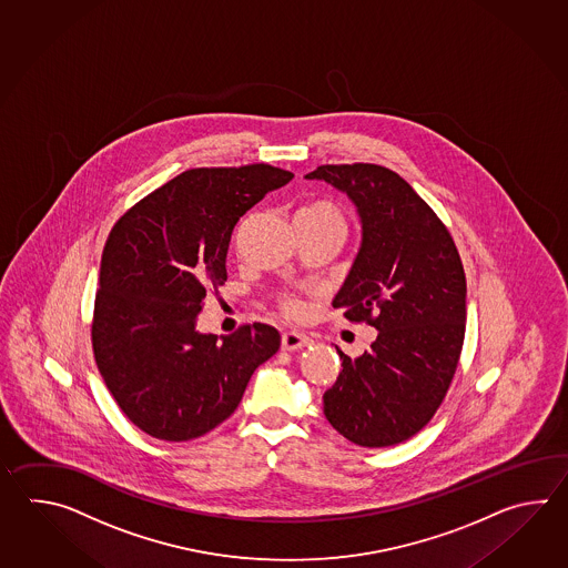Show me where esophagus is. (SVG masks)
<instances>
[{
	"label": "esophagus",
	"mask_w": 568,
	"mask_h": 568,
	"mask_svg": "<svg viewBox=\"0 0 568 568\" xmlns=\"http://www.w3.org/2000/svg\"><path fill=\"white\" fill-rule=\"evenodd\" d=\"M308 345H311V337L302 335L298 331H288L282 335V349L284 351L304 349Z\"/></svg>",
	"instance_id": "esophagus-1"
}]
</instances>
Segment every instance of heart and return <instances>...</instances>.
<instances>
[{
  "instance_id": "obj_1",
  "label": "heart",
  "mask_w": 568,
  "mask_h": 568,
  "mask_svg": "<svg viewBox=\"0 0 568 568\" xmlns=\"http://www.w3.org/2000/svg\"><path fill=\"white\" fill-rule=\"evenodd\" d=\"M296 221H306V223H313V225H331V227L345 230V215H343V211L335 203L325 201V199H318V201H313V203L302 206L298 215H296ZM284 308L288 313H298L301 304L288 298V301H284Z\"/></svg>"
}]
</instances>
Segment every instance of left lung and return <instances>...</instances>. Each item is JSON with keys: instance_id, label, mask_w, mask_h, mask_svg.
<instances>
[{"instance_id": "obj_1", "label": "left lung", "mask_w": 568, "mask_h": 568, "mask_svg": "<svg viewBox=\"0 0 568 568\" xmlns=\"http://www.w3.org/2000/svg\"><path fill=\"white\" fill-rule=\"evenodd\" d=\"M304 179L349 196L362 245L333 306L377 328L323 396L338 435L359 447H392L423 430L447 396L459 363L467 282L443 221L399 174L377 164H326Z\"/></svg>"}]
</instances>
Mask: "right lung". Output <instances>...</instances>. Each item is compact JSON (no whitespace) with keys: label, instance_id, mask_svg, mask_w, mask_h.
Returning a JSON list of instances; mask_svg holds the SVG:
<instances>
[{"label":"right lung","instance_id":"right-lung-1","mask_svg":"<svg viewBox=\"0 0 568 568\" xmlns=\"http://www.w3.org/2000/svg\"><path fill=\"white\" fill-rule=\"evenodd\" d=\"M294 174L270 164L186 170L109 233L93 314L99 372L145 435L182 443L240 406L250 377L280 349L264 323L217 338L196 328L206 292L227 280L237 221Z\"/></svg>","mask_w":568,"mask_h":568}]
</instances>
